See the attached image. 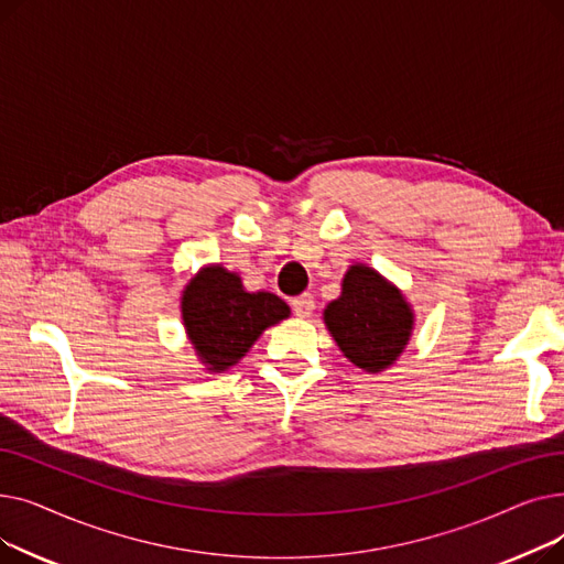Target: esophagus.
Instances as JSON below:
<instances>
[{
  "label": "esophagus",
  "instance_id": "34e87169",
  "mask_svg": "<svg viewBox=\"0 0 564 564\" xmlns=\"http://www.w3.org/2000/svg\"><path fill=\"white\" fill-rule=\"evenodd\" d=\"M292 311H294V315L308 317V315L315 311L313 294H311V292H304V294H300V297H294V300H292Z\"/></svg>",
  "mask_w": 564,
  "mask_h": 564
}]
</instances>
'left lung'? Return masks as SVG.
Listing matches in <instances>:
<instances>
[{"instance_id":"obj_1","label":"left lung","mask_w":564,"mask_h":564,"mask_svg":"<svg viewBox=\"0 0 564 564\" xmlns=\"http://www.w3.org/2000/svg\"><path fill=\"white\" fill-rule=\"evenodd\" d=\"M324 322L354 366L379 372L400 357L413 315L398 288L370 267L354 264L343 279V294L324 311Z\"/></svg>"}]
</instances>
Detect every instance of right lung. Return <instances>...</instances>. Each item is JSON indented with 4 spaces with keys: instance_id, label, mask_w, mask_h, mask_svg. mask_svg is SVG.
Wrapping results in <instances>:
<instances>
[{
    "instance_id": "1",
    "label": "right lung",
    "mask_w": 564,
    "mask_h": 564,
    "mask_svg": "<svg viewBox=\"0 0 564 564\" xmlns=\"http://www.w3.org/2000/svg\"><path fill=\"white\" fill-rule=\"evenodd\" d=\"M288 315V304L276 294L247 292L240 276L219 264L200 270L183 294L189 340L215 372L235 366L267 327Z\"/></svg>"
}]
</instances>
